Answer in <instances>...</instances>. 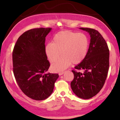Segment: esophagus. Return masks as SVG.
Masks as SVG:
<instances>
[{"label": "esophagus", "instance_id": "1", "mask_svg": "<svg viewBox=\"0 0 120 120\" xmlns=\"http://www.w3.org/2000/svg\"><path fill=\"white\" fill-rule=\"evenodd\" d=\"M64 73V71H62V72H59V75L60 76H61V75H63V74Z\"/></svg>", "mask_w": 120, "mask_h": 120}]
</instances>
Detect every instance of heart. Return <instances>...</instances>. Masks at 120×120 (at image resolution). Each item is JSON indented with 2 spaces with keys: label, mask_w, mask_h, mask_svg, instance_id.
<instances>
[{
  "label": "heart",
  "mask_w": 120,
  "mask_h": 120,
  "mask_svg": "<svg viewBox=\"0 0 120 120\" xmlns=\"http://www.w3.org/2000/svg\"><path fill=\"white\" fill-rule=\"evenodd\" d=\"M89 48V40L82 33L63 31L58 32L53 36L52 43H48L45 52L50 62H54L52 70L56 72L64 70L71 65L77 64L85 59Z\"/></svg>",
  "instance_id": "1"
}]
</instances>
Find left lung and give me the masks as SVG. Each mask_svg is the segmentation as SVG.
<instances>
[{
  "label": "left lung",
  "instance_id": "obj_1",
  "mask_svg": "<svg viewBox=\"0 0 120 120\" xmlns=\"http://www.w3.org/2000/svg\"><path fill=\"white\" fill-rule=\"evenodd\" d=\"M90 35V43L86 57L72 70L74 79L71 83L73 92L78 98L89 99L96 95L104 85L109 67V50L102 35L96 30L80 28Z\"/></svg>",
  "mask_w": 120,
  "mask_h": 120
}]
</instances>
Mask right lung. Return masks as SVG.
<instances>
[{
	"label": "right lung",
	"instance_id": "1",
	"mask_svg": "<svg viewBox=\"0 0 120 120\" xmlns=\"http://www.w3.org/2000/svg\"><path fill=\"white\" fill-rule=\"evenodd\" d=\"M50 28L25 32L15 43L12 53L13 70L16 82L25 95L36 101L52 93L58 74L46 73L50 63L45 52V38Z\"/></svg>",
	"mask_w": 120,
	"mask_h": 120
}]
</instances>
